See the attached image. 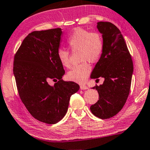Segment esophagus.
Returning a JSON list of instances; mask_svg holds the SVG:
<instances>
[{
    "mask_svg": "<svg viewBox=\"0 0 150 150\" xmlns=\"http://www.w3.org/2000/svg\"><path fill=\"white\" fill-rule=\"evenodd\" d=\"M88 86H86V85H81L80 86V89L81 90H86V89H88Z\"/></svg>",
    "mask_w": 150,
    "mask_h": 150,
    "instance_id": "obj_1",
    "label": "esophagus"
}]
</instances>
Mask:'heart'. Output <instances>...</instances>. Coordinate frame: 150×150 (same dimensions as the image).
I'll return each instance as SVG.
<instances>
[{
  "label": "heart",
  "instance_id": "obj_1",
  "mask_svg": "<svg viewBox=\"0 0 150 150\" xmlns=\"http://www.w3.org/2000/svg\"><path fill=\"white\" fill-rule=\"evenodd\" d=\"M67 43L72 51H79L80 61L84 62L74 66L68 72L66 77L70 81L83 84L91 71V67L86 62L94 63L100 59L104 50L103 38L98 32L91 33L87 30L77 28L68 39ZM57 57L64 67H71L69 51L59 49Z\"/></svg>",
  "mask_w": 150,
  "mask_h": 150
}]
</instances>
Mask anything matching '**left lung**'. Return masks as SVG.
<instances>
[{"label": "left lung", "mask_w": 150, "mask_h": 150, "mask_svg": "<svg viewBox=\"0 0 150 150\" xmlns=\"http://www.w3.org/2000/svg\"><path fill=\"white\" fill-rule=\"evenodd\" d=\"M102 35L104 50L93 70L91 78L103 77V84L96 85L99 100L91 106L93 114L107 119L117 114L125 105L129 94L134 71L133 62L122 34L110 22H98Z\"/></svg>", "instance_id": "obj_1"}]
</instances>
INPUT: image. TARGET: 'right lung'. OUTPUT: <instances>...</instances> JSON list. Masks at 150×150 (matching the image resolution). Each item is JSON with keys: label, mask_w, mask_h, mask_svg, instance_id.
<instances>
[{"label": "right lung", "mask_w": 150, "mask_h": 150, "mask_svg": "<svg viewBox=\"0 0 150 150\" xmlns=\"http://www.w3.org/2000/svg\"><path fill=\"white\" fill-rule=\"evenodd\" d=\"M61 28L34 31L24 39L14 56L13 72L21 100L30 114L47 124L66 115L72 95L79 86L62 79L65 74L59 61ZM50 79L59 81L50 86Z\"/></svg>", "instance_id": "add662e5"}]
</instances>
